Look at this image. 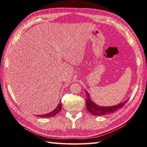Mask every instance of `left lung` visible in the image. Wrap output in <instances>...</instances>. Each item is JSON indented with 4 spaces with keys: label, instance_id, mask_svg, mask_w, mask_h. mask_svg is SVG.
<instances>
[{
    "label": "left lung",
    "instance_id": "8db88e82",
    "mask_svg": "<svg viewBox=\"0 0 147 147\" xmlns=\"http://www.w3.org/2000/svg\"><path fill=\"white\" fill-rule=\"evenodd\" d=\"M86 105L87 110L94 115L100 116V115H105L107 114H112L116 112L117 110L121 109L124 105H125L128 101L127 99L124 101V102L120 103L118 105H116L114 106L111 107H102L97 106L96 104L94 103L91 100V97L89 94V93L86 91Z\"/></svg>",
    "mask_w": 147,
    "mask_h": 147
}]
</instances>
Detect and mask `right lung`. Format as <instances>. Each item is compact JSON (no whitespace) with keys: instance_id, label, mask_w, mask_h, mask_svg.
Here are the masks:
<instances>
[{"instance_id":"1","label":"right lung","mask_w":147,"mask_h":147,"mask_svg":"<svg viewBox=\"0 0 147 147\" xmlns=\"http://www.w3.org/2000/svg\"><path fill=\"white\" fill-rule=\"evenodd\" d=\"M62 108V104L61 102H60V103L58 105V106L56 107L55 110L53 111L52 112L48 113V114H45V115H37L38 117H51L55 116L56 114H57L61 110Z\"/></svg>"}]
</instances>
